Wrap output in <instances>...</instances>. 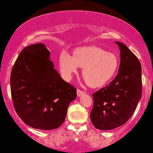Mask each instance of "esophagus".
Instances as JSON below:
<instances>
[{
	"label": "esophagus",
	"instance_id": "obj_1",
	"mask_svg": "<svg viewBox=\"0 0 153 153\" xmlns=\"http://www.w3.org/2000/svg\"><path fill=\"white\" fill-rule=\"evenodd\" d=\"M76 94H77V96L81 97V96H82L83 94H85V92L83 91H82V90H80V89H77Z\"/></svg>",
	"mask_w": 153,
	"mask_h": 153
}]
</instances>
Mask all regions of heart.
Instances as JSON below:
<instances>
[{
	"instance_id": "obj_1",
	"label": "heart",
	"mask_w": 153,
	"mask_h": 153,
	"mask_svg": "<svg viewBox=\"0 0 153 153\" xmlns=\"http://www.w3.org/2000/svg\"><path fill=\"white\" fill-rule=\"evenodd\" d=\"M79 67L83 68L82 75L89 86L100 87L115 75L119 60L112 53L94 46L78 48L74 56L67 52L60 54L59 68L66 79L71 78Z\"/></svg>"
}]
</instances>
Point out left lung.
Returning a JSON list of instances; mask_svg holds the SVG:
<instances>
[{
    "label": "left lung",
    "mask_w": 153,
    "mask_h": 153,
    "mask_svg": "<svg viewBox=\"0 0 153 153\" xmlns=\"http://www.w3.org/2000/svg\"><path fill=\"white\" fill-rule=\"evenodd\" d=\"M118 74L108 85L93 94L91 120L95 128L111 130L122 126L131 117L141 98V65L138 59L123 43Z\"/></svg>",
    "instance_id": "obj_1"
}]
</instances>
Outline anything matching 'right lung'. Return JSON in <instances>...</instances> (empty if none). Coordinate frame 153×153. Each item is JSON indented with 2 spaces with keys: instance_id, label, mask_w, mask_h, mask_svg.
<instances>
[{
  "instance_id": "1",
  "label": "right lung",
  "mask_w": 153,
  "mask_h": 153,
  "mask_svg": "<svg viewBox=\"0 0 153 153\" xmlns=\"http://www.w3.org/2000/svg\"><path fill=\"white\" fill-rule=\"evenodd\" d=\"M50 54L44 44L25 47L10 76L16 113L26 124L41 130L59 127L69 104L76 97V88L54 69Z\"/></svg>"
}]
</instances>
